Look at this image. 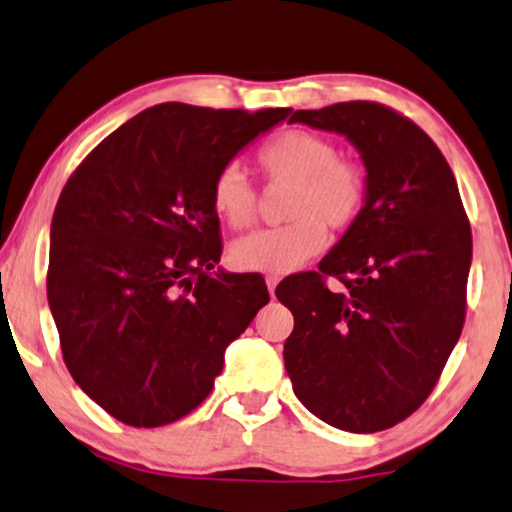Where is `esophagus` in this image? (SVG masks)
Here are the masks:
<instances>
[{"mask_svg": "<svg viewBox=\"0 0 512 512\" xmlns=\"http://www.w3.org/2000/svg\"><path fill=\"white\" fill-rule=\"evenodd\" d=\"M278 281H281V278L274 276V274L267 276V288H269V295H271V297H274V292H276V285H278Z\"/></svg>", "mask_w": 512, "mask_h": 512, "instance_id": "obj_1", "label": "esophagus"}]
</instances>
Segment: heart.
<instances>
[{
	"label": "heart",
	"mask_w": 512,
	"mask_h": 512,
	"mask_svg": "<svg viewBox=\"0 0 512 512\" xmlns=\"http://www.w3.org/2000/svg\"><path fill=\"white\" fill-rule=\"evenodd\" d=\"M264 180L290 192L283 203L278 229L255 231L229 248V262L238 271L288 274L325 248V227L349 229L365 206L367 182L358 163L337 159V149L323 135L285 131L257 152ZM215 213L231 229H248L257 220V194L241 170L227 166L217 173L210 192Z\"/></svg>",
	"instance_id": "heart-1"
}]
</instances>
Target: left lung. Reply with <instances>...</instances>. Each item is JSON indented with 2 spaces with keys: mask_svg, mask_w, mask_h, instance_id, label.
Instances as JSON below:
<instances>
[{
  "mask_svg": "<svg viewBox=\"0 0 512 512\" xmlns=\"http://www.w3.org/2000/svg\"><path fill=\"white\" fill-rule=\"evenodd\" d=\"M290 124L344 135L365 166L363 213L276 297L295 316L285 372L325 424L377 433L419 410L459 342L473 236L435 142L379 102L297 109ZM325 275L347 285L332 293Z\"/></svg>",
  "mask_w": 512,
  "mask_h": 512,
  "instance_id": "obj_1",
  "label": "left lung"
}]
</instances>
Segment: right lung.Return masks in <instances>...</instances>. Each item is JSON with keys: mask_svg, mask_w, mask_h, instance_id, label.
Returning a JSON list of instances; mask_svg holds the SVG:
<instances>
[{"mask_svg": "<svg viewBox=\"0 0 512 512\" xmlns=\"http://www.w3.org/2000/svg\"><path fill=\"white\" fill-rule=\"evenodd\" d=\"M290 109L163 102L81 161L51 222L46 292L72 379L114 419L166 426L213 391L224 351L269 302L215 269L222 168Z\"/></svg>", "mask_w": 512, "mask_h": 512, "instance_id": "right-lung-1", "label": "right lung"}]
</instances>
